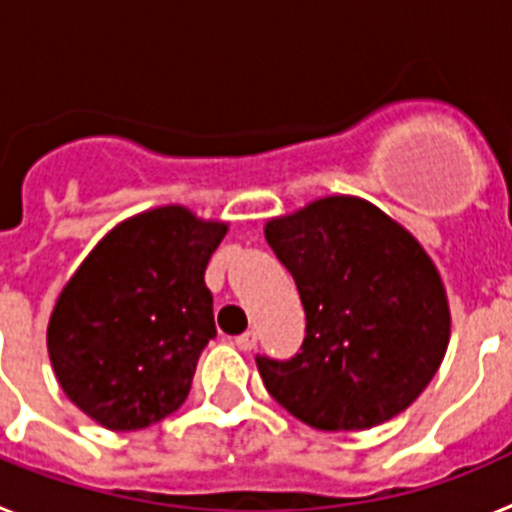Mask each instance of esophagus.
<instances>
[{
	"label": "esophagus",
	"mask_w": 512,
	"mask_h": 512,
	"mask_svg": "<svg viewBox=\"0 0 512 512\" xmlns=\"http://www.w3.org/2000/svg\"><path fill=\"white\" fill-rule=\"evenodd\" d=\"M256 341H259V338H256V333H253V330H246L243 336L235 338V346L241 348V351H253V348H256Z\"/></svg>",
	"instance_id": "obj_1"
}]
</instances>
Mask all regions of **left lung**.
I'll return each mask as SVG.
<instances>
[{"label":"left lung","instance_id":"left-lung-1","mask_svg":"<svg viewBox=\"0 0 512 512\" xmlns=\"http://www.w3.org/2000/svg\"><path fill=\"white\" fill-rule=\"evenodd\" d=\"M305 307L300 354L256 356L266 390L320 431H364L413 405L451 336L446 289L408 230L359 197H323L264 228Z\"/></svg>","mask_w":512,"mask_h":512}]
</instances>
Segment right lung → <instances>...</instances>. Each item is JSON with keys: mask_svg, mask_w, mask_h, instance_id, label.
Listing matches in <instances>:
<instances>
[{"mask_svg": "<svg viewBox=\"0 0 512 512\" xmlns=\"http://www.w3.org/2000/svg\"><path fill=\"white\" fill-rule=\"evenodd\" d=\"M228 225L182 205L130 217L63 287L48 356L66 397L110 431H140L182 408L217 336L205 269Z\"/></svg>", "mask_w": 512, "mask_h": 512, "instance_id": "1", "label": "right lung"}]
</instances>
